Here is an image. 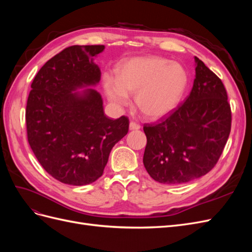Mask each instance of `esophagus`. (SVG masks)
Here are the masks:
<instances>
[{
	"label": "esophagus",
	"mask_w": 252,
	"mask_h": 252,
	"mask_svg": "<svg viewBox=\"0 0 252 252\" xmlns=\"http://www.w3.org/2000/svg\"><path fill=\"white\" fill-rule=\"evenodd\" d=\"M141 128V125L136 123V122H130V124H129V129L130 130H139V129Z\"/></svg>",
	"instance_id": "esophagus-1"
}]
</instances>
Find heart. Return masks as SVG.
Wrapping results in <instances>:
<instances>
[{"label": "heart", "instance_id": "obj_1", "mask_svg": "<svg viewBox=\"0 0 252 252\" xmlns=\"http://www.w3.org/2000/svg\"><path fill=\"white\" fill-rule=\"evenodd\" d=\"M117 81L108 77L104 80L105 93L113 104L126 106L127 94H132L143 114L158 119L177 107L186 90L188 74L181 64L167 59L134 58L118 67Z\"/></svg>", "mask_w": 252, "mask_h": 252}]
</instances>
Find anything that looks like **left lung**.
I'll use <instances>...</instances> for the list:
<instances>
[{
	"label": "left lung",
	"instance_id": "8db88e82",
	"mask_svg": "<svg viewBox=\"0 0 252 252\" xmlns=\"http://www.w3.org/2000/svg\"><path fill=\"white\" fill-rule=\"evenodd\" d=\"M195 63L193 87L185 102L143 127L144 166L162 184H184L208 173L229 138L231 108L224 84L196 57Z\"/></svg>",
	"mask_w": 252,
	"mask_h": 252
}]
</instances>
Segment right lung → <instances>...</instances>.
Instances as JSON below:
<instances>
[{
  "label": "right lung",
  "mask_w": 252,
  "mask_h": 252,
  "mask_svg": "<svg viewBox=\"0 0 252 252\" xmlns=\"http://www.w3.org/2000/svg\"><path fill=\"white\" fill-rule=\"evenodd\" d=\"M104 45L67 47L35 74L26 105L27 139L37 161L52 178L68 185L91 184L101 177L112 147L127 134L129 120L105 116L94 89L100 82L93 58Z\"/></svg>",
  "instance_id": "add662e5"
}]
</instances>
